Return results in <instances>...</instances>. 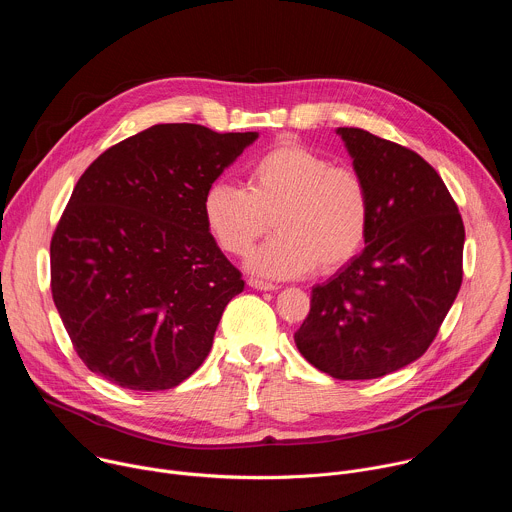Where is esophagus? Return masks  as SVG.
<instances>
[{"instance_id": "obj_1", "label": "esophagus", "mask_w": 512, "mask_h": 512, "mask_svg": "<svg viewBox=\"0 0 512 512\" xmlns=\"http://www.w3.org/2000/svg\"><path fill=\"white\" fill-rule=\"evenodd\" d=\"M247 283H249L253 289H259V291H273V289H275L273 283L263 281V279H253V277H251Z\"/></svg>"}]
</instances>
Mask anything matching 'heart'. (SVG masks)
Listing matches in <instances>:
<instances>
[{
  "label": "heart",
  "mask_w": 512,
  "mask_h": 512,
  "mask_svg": "<svg viewBox=\"0 0 512 512\" xmlns=\"http://www.w3.org/2000/svg\"><path fill=\"white\" fill-rule=\"evenodd\" d=\"M204 223L223 251L247 255L273 227L277 235L257 249L253 273L289 279L332 271L350 261L371 221L369 190L358 172L296 141H281L247 168V190L218 180L202 198Z\"/></svg>",
  "instance_id": "obj_1"
}]
</instances>
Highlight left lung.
<instances>
[{"label":"left lung","instance_id":"left-lung-1","mask_svg":"<svg viewBox=\"0 0 512 512\" xmlns=\"http://www.w3.org/2000/svg\"><path fill=\"white\" fill-rule=\"evenodd\" d=\"M371 202L364 249L312 287L298 350L334 379L367 381L417 360L462 285L464 223L444 180L419 154L338 127Z\"/></svg>","mask_w":512,"mask_h":512}]
</instances>
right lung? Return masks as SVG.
Instances as JSON below:
<instances>
[{
  "mask_svg": "<svg viewBox=\"0 0 512 512\" xmlns=\"http://www.w3.org/2000/svg\"><path fill=\"white\" fill-rule=\"evenodd\" d=\"M257 137L162 123L85 170L50 243V285L89 371L164 391L204 362L245 281L210 235L202 198Z\"/></svg>",
  "mask_w": 512,
  "mask_h": 512,
  "instance_id": "obj_1",
  "label": "right lung"
}]
</instances>
